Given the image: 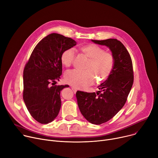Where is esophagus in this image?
Wrapping results in <instances>:
<instances>
[{"instance_id": "obj_1", "label": "esophagus", "mask_w": 158, "mask_h": 158, "mask_svg": "<svg viewBox=\"0 0 158 158\" xmlns=\"http://www.w3.org/2000/svg\"><path fill=\"white\" fill-rule=\"evenodd\" d=\"M71 89H72V90H73V91L74 93H76L77 91V90L75 88H74V87H71Z\"/></svg>"}]
</instances>
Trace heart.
Returning <instances> with one entry per match:
<instances>
[{
  "label": "heart",
  "mask_w": 158,
  "mask_h": 158,
  "mask_svg": "<svg viewBox=\"0 0 158 158\" xmlns=\"http://www.w3.org/2000/svg\"><path fill=\"white\" fill-rule=\"evenodd\" d=\"M80 52L89 59L84 71L73 70L68 71L64 76V80L68 84L80 89L92 85L94 81V75L98 82L106 80L114 66V57L112 53L105 52L103 48L89 44L82 46ZM75 59V52L68 48L62 52L60 60L64 66L70 67ZM94 75L93 76V75Z\"/></svg>",
  "instance_id": "obj_1"
}]
</instances>
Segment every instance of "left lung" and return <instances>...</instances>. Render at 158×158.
Returning <instances> with one entry per match:
<instances>
[{
    "instance_id": "1",
    "label": "left lung",
    "mask_w": 158,
    "mask_h": 158,
    "mask_svg": "<svg viewBox=\"0 0 158 158\" xmlns=\"http://www.w3.org/2000/svg\"><path fill=\"white\" fill-rule=\"evenodd\" d=\"M110 48L114 66L107 80L95 92L77 91L76 97L83 116L94 124H101L113 118L126 103L134 80L130 55L124 44L116 39L92 40Z\"/></svg>"
}]
</instances>
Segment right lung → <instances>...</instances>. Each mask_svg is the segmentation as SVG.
Returning <instances> with one entry per match:
<instances>
[{"label": "right lung", "instance_id": "obj_1", "mask_svg": "<svg viewBox=\"0 0 158 158\" xmlns=\"http://www.w3.org/2000/svg\"><path fill=\"white\" fill-rule=\"evenodd\" d=\"M77 42L61 34L52 33L35 46L23 70V98L31 116L41 124L57 117L61 106L60 91L66 85H54L62 71L60 56Z\"/></svg>", "mask_w": 158, "mask_h": 158}]
</instances>
